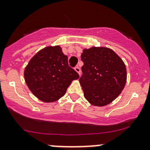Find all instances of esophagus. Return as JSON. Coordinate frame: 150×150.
I'll return each mask as SVG.
<instances>
[{"instance_id": "34e87169", "label": "esophagus", "mask_w": 150, "mask_h": 150, "mask_svg": "<svg viewBox=\"0 0 150 150\" xmlns=\"http://www.w3.org/2000/svg\"><path fill=\"white\" fill-rule=\"evenodd\" d=\"M75 71H76L77 72H78V74H79V75H81V69H80V67H75Z\"/></svg>"}]
</instances>
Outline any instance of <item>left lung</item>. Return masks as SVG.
Instances as JSON below:
<instances>
[{
  "mask_svg": "<svg viewBox=\"0 0 150 150\" xmlns=\"http://www.w3.org/2000/svg\"><path fill=\"white\" fill-rule=\"evenodd\" d=\"M83 65L79 78L85 98L91 105L105 106L121 93L126 83V68L122 59L105 47L83 49Z\"/></svg>",
  "mask_w": 150,
  "mask_h": 150,
  "instance_id": "8db88e82",
  "label": "left lung"
}]
</instances>
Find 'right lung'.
<instances>
[{
	"label": "right lung",
	"mask_w": 150,
	"mask_h": 150,
	"mask_svg": "<svg viewBox=\"0 0 150 150\" xmlns=\"http://www.w3.org/2000/svg\"><path fill=\"white\" fill-rule=\"evenodd\" d=\"M78 72L69 66L60 46H48L31 58L25 69V79L33 95L44 102H53L65 95Z\"/></svg>",
	"instance_id": "1"
}]
</instances>
